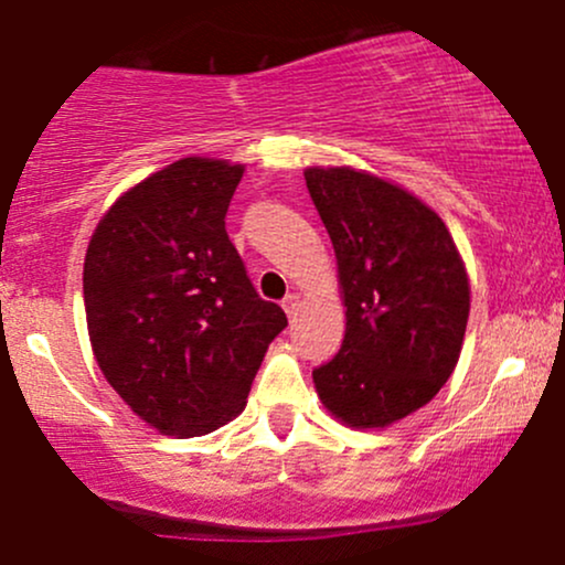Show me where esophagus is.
I'll list each match as a JSON object with an SVG mask.
<instances>
[{"mask_svg":"<svg viewBox=\"0 0 565 565\" xmlns=\"http://www.w3.org/2000/svg\"><path fill=\"white\" fill-rule=\"evenodd\" d=\"M284 311H287V317L289 319H295V315H298V309H300V295H287V298H284Z\"/></svg>","mask_w":565,"mask_h":565,"instance_id":"1","label":"esophagus"}]
</instances>
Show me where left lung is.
<instances>
[{
	"mask_svg": "<svg viewBox=\"0 0 565 565\" xmlns=\"http://www.w3.org/2000/svg\"><path fill=\"white\" fill-rule=\"evenodd\" d=\"M347 306L339 355L315 369L319 402L352 429H385L437 396L470 317V278L440 215L352 167L306 169Z\"/></svg>",
	"mask_w": 565,
	"mask_h": 565,
	"instance_id": "1",
	"label": "left lung"
}]
</instances>
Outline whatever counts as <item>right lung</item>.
<instances>
[{
    "label": "right lung",
    "instance_id": "right-lung-1",
    "mask_svg": "<svg viewBox=\"0 0 565 565\" xmlns=\"http://www.w3.org/2000/svg\"><path fill=\"white\" fill-rule=\"evenodd\" d=\"M246 167L180 158L122 193L84 256L95 361L122 402L169 437H199L246 409L287 315L256 295L226 235Z\"/></svg>",
    "mask_w": 565,
    "mask_h": 565
}]
</instances>
